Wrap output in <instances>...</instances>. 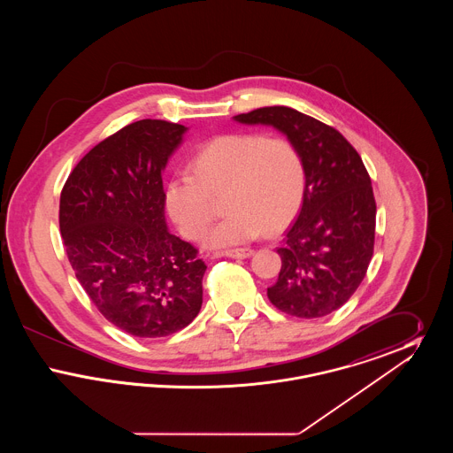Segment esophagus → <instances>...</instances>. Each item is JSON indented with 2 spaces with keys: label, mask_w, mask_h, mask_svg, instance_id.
Instances as JSON below:
<instances>
[{
  "label": "esophagus",
  "mask_w": 453,
  "mask_h": 453,
  "mask_svg": "<svg viewBox=\"0 0 453 453\" xmlns=\"http://www.w3.org/2000/svg\"><path fill=\"white\" fill-rule=\"evenodd\" d=\"M220 255H222V257H227V258L234 259L250 258V257L253 255V250H251V248H236V250L222 251Z\"/></svg>",
  "instance_id": "1"
}]
</instances>
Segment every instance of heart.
I'll return each mask as SVG.
<instances>
[{
    "label": "heart",
    "instance_id": "b5f03b06",
    "mask_svg": "<svg viewBox=\"0 0 453 453\" xmlns=\"http://www.w3.org/2000/svg\"><path fill=\"white\" fill-rule=\"evenodd\" d=\"M165 190L168 212L183 236L198 239L216 216L214 198L229 212L207 234V244L227 248L263 231L277 234L301 211L307 170L301 150L287 137L236 132L212 139Z\"/></svg>",
    "mask_w": 453,
    "mask_h": 453
}]
</instances>
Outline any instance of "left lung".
<instances>
[{
  "label": "left lung",
  "instance_id": "8db88e82",
  "mask_svg": "<svg viewBox=\"0 0 453 453\" xmlns=\"http://www.w3.org/2000/svg\"><path fill=\"white\" fill-rule=\"evenodd\" d=\"M234 120L273 126L301 150L307 192L266 294L288 316H327L355 294L373 255L377 205L365 165L338 130L294 108H257Z\"/></svg>",
  "mask_w": 453,
  "mask_h": 453
}]
</instances>
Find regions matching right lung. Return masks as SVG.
Wrapping results in <instances>:
<instances>
[{
	"mask_svg": "<svg viewBox=\"0 0 453 453\" xmlns=\"http://www.w3.org/2000/svg\"><path fill=\"white\" fill-rule=\"evenodd\" d=\"M185 132L152 119L126 126L81 157L61 192L76 279L107 321L137 338L170 336L202 307L207 265L165 220L163 170Z\"/></svg>",
	"mask_w": 453,
	"mask_h": 453,
	"instance_id": "obj_1",
	"label": "right lung"
}]
</instances>
